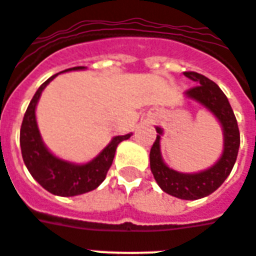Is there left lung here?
Instances as JSON below:
<instances>
[{
	"mask_svg": "<svg viewBox=\"0 0 256 256\" xmlns=\"http://www.w3.org/2000/svg\"><path fill=\"white\" fill-rule=\"evenodd\" d=\"M198 86L185 92V97L196 101L211 112L220 122L224 134V150L220 159L203 172H181L167 166L160 152V136L163 128L156 126V140L150 148V172L163 192L182 200L206 198L220 188L234 166L240 146V132L228 97L211 79L193 71L184 72Z\"/></svg>",
	"mask_w": 256,
	"mask_h": 256,
	"instance_id": "left-lung-1",
	"label": "left lung"
}]
</instances>
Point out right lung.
Returning <instances> with one entry per match:
<instances>
[{
  "instance_id": "obj_1",
  "label": "right lung",
  "mask_w": 256,
  "mask_h": 256,
  "mask_svg": "<svg viewBox=\"0 0 256 256\" xmlns=\"http://www.w3.org/2000/svg\"><path fill=\"white\" fill-rule=\"evenodd\" d=\"M86 67L68 68L62 72L78 71ZM58 74H54L53 76L45 80L38 88L32 100L30 101L20 128V148H22V156L26 167L28 168V172L36 182L52 194L70 198V196H78L82 193L90 192L106 180V172L114 160L116 146L124 140L130 138L132 133L115 136L111 140V142L94 159H92L88 163L78 164L53 155L48 150L41 137L36 123V110L44 89Z\"/></svg>"
}]
</instances>
